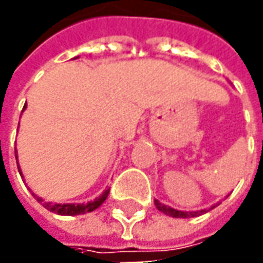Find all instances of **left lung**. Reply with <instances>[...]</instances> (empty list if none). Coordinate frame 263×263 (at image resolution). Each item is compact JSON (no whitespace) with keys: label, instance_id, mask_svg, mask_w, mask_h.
Here are the masks:
<instances>
[{"label":"left lung","instance_id":"1","mask_svg":"<svg viewBox=\"0 0 263 263\" xmlns=\"http://www.w3.org/2000/svg\"><path fill=\"white\" fill-rule=\"evenodd\" d=\"M220 204V202H218ZM217 204V205H218ZM154 205L157 206V210H159L160 213L166 214V215H170V217H175V218H191V217H198V215H202L205 214L208 210H198V211H180V210H175V208H172V206H168V205L161 204L160 201L157 199H154ZM217 205H214V206H217ZM211 206V208H214ZM210 208V210H211Z\"/></svg>","mask_w":263,"mask_h":263}]
</instances>
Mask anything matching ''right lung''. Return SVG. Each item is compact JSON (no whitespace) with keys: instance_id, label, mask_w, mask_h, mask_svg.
I'll return each mask as SVG.
<instances>
[{"instance_id":"1","label":"right lung","mask_w":263,"mask_h":263,"mask_svg":"<svg viewBox=\"0 0 263 263\" xmlns=\"http://www.w3.org/2000/svg\"><path fill=\"white\" fill-rule=\"evenodd\" d=\"M78 58V57H77ZM26 109V104H24L23 110ZM15 153H17V149H15ZM15 159H17V154H15ZM17 167H18V172H20V176L23 177V182H24V176H23V172H22V168H20V164H18V161H17ZM109 187L107 189H104V192L100 196H97L95 201H90V202H87V204H52V202H46L43 198L41 196H37V195L33 194V196L41 202L46 210H49L50 213H55L59 214V215H80V214H86V213H91V211H95L97 210L100 205L103 204L104 201H106V198H107V195H109Z\"/></svg>"}]
</instances>
